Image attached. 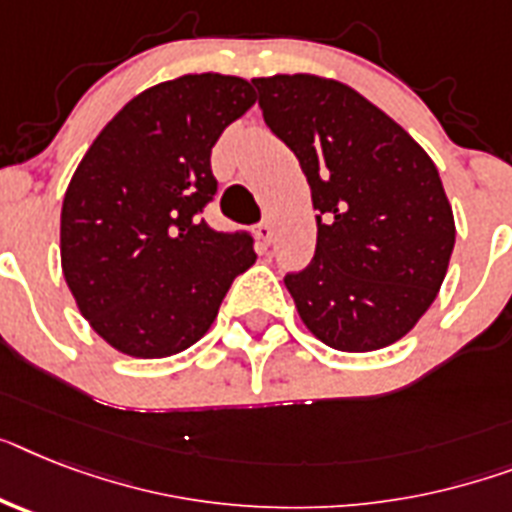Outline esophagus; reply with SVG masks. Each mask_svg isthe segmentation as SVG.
Here are the masks:
<instances>
[{
  "instance_id": "34e87169",
  "label": "esophagus",
  "mask_w": 512,
  "mask_h": 512,
  "mask_svg": "<svg viewBox=\"0 0 512 512\" xmlns=\"http://www.w3.org/2000/svg\"><path fill=\"white\" fill-rule=\"evenodd\" d=\"M256 235H259L261 243H266V246H269V243H272V238H274L272 222H269V219H264V222H259V227H256Z\"/></svg>"
}]
</instances>
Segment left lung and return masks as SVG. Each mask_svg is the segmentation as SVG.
<instances>
[{
	"instance_id": "obj_1",
	"label": "left lung",
	"mask_w": 512,
	"mask_h": 512,
	"mask_svg": "<svg viewBox=\"0 0 512 512\" xmlns=\"http://www.w3.org/2000/svg\"><path fill=\"white\" fill-rule=\"evenodd\" d=\"M251 83L319 211L314 259L285 274L303 324L345 353L387 348L432 306L455 246L437 167L398 122L340 80Z\"/></svg>"
}]
</instances>
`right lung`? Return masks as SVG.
<instances>
[{
    "instance_id": "1",
    "label": "right lung",
    "mask_w": 512,
    "mask_h": 512,
    "mask_svg": "<svg viewBox=\"0 0 512 512\" xmlns=\"http://www.w3.org/2000/svg\"><path fill=\"white\" fill-rule=\"evenodd\" d=\"M256 101L235 75H183L109 120L62 201V272L112 348L175 356L204 335L232 280L256 261L248 230H214L211 149Z\"/></svg>"
}]
</instances>
